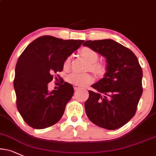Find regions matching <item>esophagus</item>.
Here are the masks:
<instances>
[{
    "label": "esophagus",
    "instance_id": "34e87169",
    "mask_svg": "<svg viewBox=\"0 0 156 156\" xmlns=\"http://www.w3.org/2000/svg\"><path fill=\"white\" fill-rule=\"evenodd\" d=\"M74 90H79V89H80V86H78V85H74Z\"/></svg>",
    "mask_w": 156,
    "mask_h": 156
}]
</instances>
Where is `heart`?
Listing matches in <instances>:
<instances>
[{"instance_id": "heart-1", "label": "heart", "mask_w": 156, "mask_h": 156, "mask_svg": "<svg viewBox=\"0 0 156 156\" xmlns=\"http://www.w3.org/2000/svg\"><path fill=\"white\" fill-rule=\"evenodd\" d=\"M80 52H81V54L89 61L90 66L88 69L97 74L101 75L104 74L106 68L103 63L97 62L99 58V55L97 52L88 47L82 48ZM71 61H72L71 55H69L65 58L63 63V67L65 70H67L70 67ZM66 80L70 84L78 85L80 87H85L87 84L93 82V78L91 75L87 73L81 74L78 72H72L68 75Z\"/></svg>"}]
</instances>
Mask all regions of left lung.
<instances>
[{
    "label": "left lung",
    "mask_w": 156,
    "mask_h": 156,
    "mask_svg": "<svg viewBox=\"0 0 156 156\" xmlns=\"http://www.w3.org/2000/svg\"><path fill=\"white\" fill-rule=\"evenodd\" d=\"M84 46L106 58L104 77L92 85L84 103L86 114L100 127L116 129L135 114L143 94V70L131 50L114 40H87Z\"/></svg>",
    "instance_id": "obj_1"
}]
</instances>
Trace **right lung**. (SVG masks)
<instances>
[{
    "label": "right lung",
    "mask_w": 156,
    "mask_h": 156,
    "mask_svg": "<svg viewBox=\"0 0 156 156\" xmlns=\"http://www.w3.org/2000/svg\"><path fill=\"white\" fill-rule=\"evenodd\" d=\"M83 43L81 40L42 36L32 41L19 56L13 87L17 109L29 126L45 129L61 119L67 103L74 95V88L63 81L58 89L50 92L48 85L54 74L63 70L65 58ZM55 79L58 80L56 76Z\"/></svg>",
    "instance_id": "1"
}]
</instances>
